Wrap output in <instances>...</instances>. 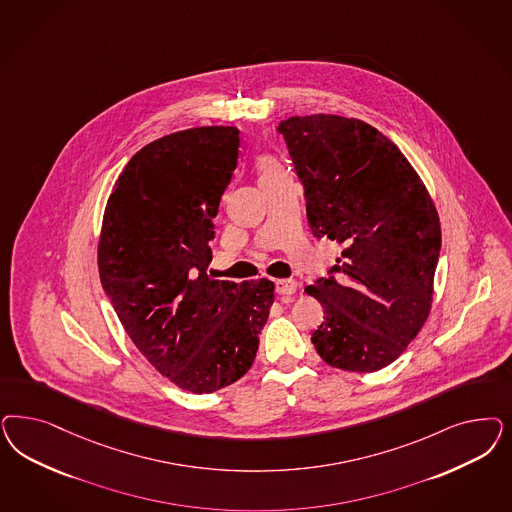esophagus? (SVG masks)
<instances>
[{
    "label": "esophagus",
    "mask_w": 512,
    "mask_h": 512,
    "mask_svg": "<svg viewBox=\"0 0 512 512\" xmlns=\"http://www.w3.org/2000/svg\"><path fill=\"white\" fill-rule=\"evenodd\" d=\"M275 290L281 296H292L297 290V282L292 279H279V281H275Z\"/></svg>",
    "instance_id": "34e87169"
}]
</instances>
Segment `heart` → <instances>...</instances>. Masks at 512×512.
Here are the masks:
<instances>
[{
	"label": "heart",
	"mask_w": 512,
	"mask_h": 512,
	"mask_svg": "<svg viewBox=\"0 0 512 512\" xmlns=\"http://www.w3.org/2000/svg\"><path fill=\"white\" fill-rule=\"evenodd\" d=\"M258 171H260V179H267V177H273V175L284 173V171H282L281 164H279L275 158H271V156H264V158H260V162H258Z\"/></svg>",
	"instance_id": "obj_1"
}]
</instances>
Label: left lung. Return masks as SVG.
<instances>
[{
    "mask_svg": "<svg viewBox=\"0 0 512 512\" xmlns=\"http://www.w3.org/2000/svg\"><path fill=\"white\" fill-rule=\"evenodd\" d=\"M316 237L343 245L330 277L305 292L324 307L316 352L373 373L397 360L428 320L441 252L439 215L396 145L358 118L292 116L279 124Z\"/></svg>",
    "mask_w": 512,
    "mask_h": 512,
    "instance_id": "obj_1",
    "label": "left lung"
}]
</instances>
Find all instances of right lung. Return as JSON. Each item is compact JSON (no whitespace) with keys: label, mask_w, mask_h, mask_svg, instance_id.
Returning <instances> with one entry per match:
<instances>
[{"label":"right lung","mask_w":512,"mask_h":512,"mask_svg":"<svg viewBox=\"0 0 512 512\" xmlns=\"http://www.w3.org/2000/svg\"><path fill=\"white\" fill-rule=\"evenodd\" d=\"M239 160V130L203 126L133 154L109 196L99 279L133 345L192 394L241 379L273 305L267 279L237 284L207 273L213 218Z\"/></svg>","instance_id":"1"}]
</instances>
